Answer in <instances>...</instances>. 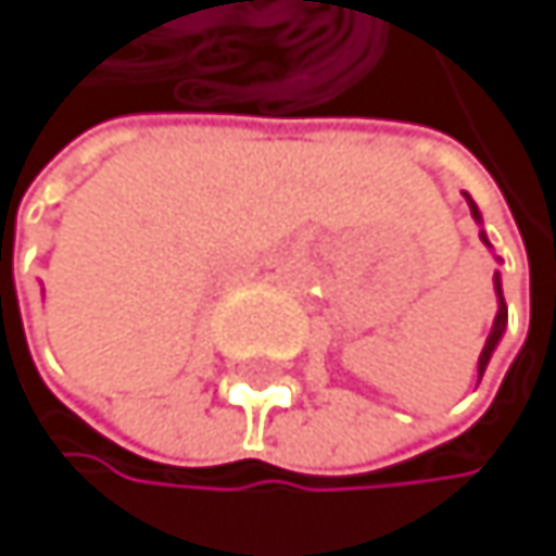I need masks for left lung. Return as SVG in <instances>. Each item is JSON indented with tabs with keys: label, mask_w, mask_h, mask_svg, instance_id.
<instances>
[{
	"label": "left lung",
	"mask_w": 556,
	"mask_h": 556,
	"mask_svg": "<svg viewBox=\"0 0 556 556\" xmlns=\"http://www.w3.org/2000/svg\"><path fill=\"white\" fill-rule=\"evenodd\" d=\"M464 199H468V205H471V216H475V223H481V213H478L475 199H471V195H464ZM481 240H484V247H492V243H489V237H484V230H481ZM495 295H498V313H495V323H492V333H489V340H484V346H481L478 371L489 368V361H492V354H495V346H498V340H502V333H505V323H509V309H505V299H502V278H498V275H495Z\"/></svg>",
	"instance_id": "obj_1"
}]
</instances>
